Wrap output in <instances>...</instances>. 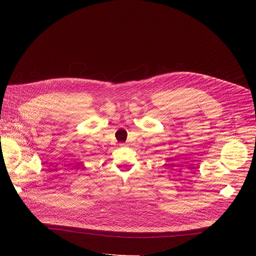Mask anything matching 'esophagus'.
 I'll return each mask as SVG.
<instances>
[{"label": "esophagus", "instance_id": "1", "mask_svg": "<svg viewBox=\"0 0 256 256\" xmlns=\"http://www.w3.org/2000/svg\"><path fill=\"white\" fill-rule=\"evenodd\" d=\"M121 145H124V144H121Z\"/></svg>", "mask_w": 256, "mask_h": 256}]
</instances>
